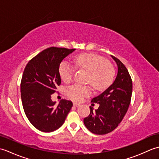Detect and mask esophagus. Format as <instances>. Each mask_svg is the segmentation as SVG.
Listing matches in <instances>:
<instances>
[{
    "instance_id": "34e87169",
    "label": "esophagus",
    "mask_w": 159,
    "mask_h": 159,
    "mask_svg": "<svg viewBox=\"0 0 159 159\" xmlns=\"http://www.w3.org/2000/svg\"><path fill=\"white\" fill-rule=\"evenodd\" d=\"M73 105H74V107H79L80 106V104H78V103H76V102H74Z\"/></svg>"
}]
</instances>
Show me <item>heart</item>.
I'll list each match as a JSON object with an SVG mask.
<instances>
[{
	"mask_svg": "<svg viewBox=\"0 0 159 159\" xmlns=\"http://www.w3.org/2000/svg\"><path fill=\"white\" fill-rule=\"evenodd\" d=\"M73 63L76 68L87 72L86 81L95 89H104L112 83L115 70L104 57L93 53H84L76 57ZM59 73L64 82H70L74 76V67L66 61H63L59 65ZM90 93L89 86L78 84L66 89L67 96L74 101H80Z\"/></svg>",
	"mask_w": 159,
	"mask_h": 159,
	"instance_id": "heart-1",
	"label": "heart"
}]
</instances>
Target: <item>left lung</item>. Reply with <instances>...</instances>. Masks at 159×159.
I'll return each mask as SVG.
<instances>
[{
  "instance_id": "8db88e82",
  "label": "left lung",
  "mask_w": 159,
  "mask_h": 159,
  "mask_svg": "<svg viewBox=\"0 0 159 159\" xmlns=\"http://www.w3.org/2000/svg\"><path fill=\"white\" fill-rule=\"evenodd\" d=\"M117 65V74L112 85L96 98L92 102L99 104L98 109L84 119L85 126L90 132L96 134L111 133L118 126L129 107L133 83L129 72L124 64L111 55Z\"/></svg>"
}]
</instances>
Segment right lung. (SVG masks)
<instances>
[{
    "label": "right lung",
    "instance_id": "right-lung-1",
    "mask_svg": "<svg viewBox=\"0 0 159 159\" xmlns=\"http://www.w3.org/2000/svg\"><path fill=\"white\" fill-rule=\"evenodd\" d=\"M75 50L46 48L30 60L24 70L20 83L23 109L30 122L40 131L50 133L58 129L73 106L65 99L57 106L51 96L61 83V62Z\"/></svg>",
    "mask_w": 159,
    "mask_h": 159
}]
</instances>
